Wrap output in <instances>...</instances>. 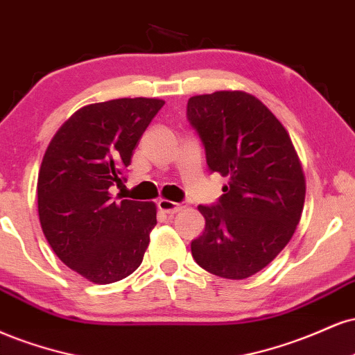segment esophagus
Returning <instances> with one entry per match:
<instances>
[{
	"instance_id": "esophagus-1",
	"label": "esophagus",
	"mask_w": 355,
	"mask_h": 355,
	"mask_svg": "<svg viewBox=\"0 0 355 355\" xmlns=\"http://www.w3.org/2000/svg\"><path fill=\"white\" fill-rule=\"evenodd\" d=\"M157 207H159L162 212H166V214H176V212H181L182 209H186V204L173 202V201H168V199H159Z\"/></svg>"
}]
</instances>
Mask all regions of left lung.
<instances>
[{
    "mask_svg": "<svg viewBox=\"0 0 355 355\" xmlns=\"http://www.w3.org/2000/svg\"><path fill=\"white\" fill-rule=\"evenodd\" d=\"M186 114L207 168L229 179L218 204L198 207L206 227L191 252L214 276L251 277L286 248L301 220V161L281 121L244 91L193 96Z\"/></svg>",
    "mask_w": 355,
    "mask_h": 355,
    "instance_id": "1",
    "label": "left lung"
}]
</instances>
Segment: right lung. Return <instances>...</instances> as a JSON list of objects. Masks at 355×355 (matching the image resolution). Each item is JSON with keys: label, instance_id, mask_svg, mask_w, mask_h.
Returning <instances> with one entry per match:
<instances>
[{"label": "right lung", "instance_id": "1", "mask_svg": "<svg viewBox=\"0 0 355 355\" xmlns=\"http://www.w3.org/2000/svg\"><path fill=\"white\" fill-rule=\"evenodd\" d=\"M156 98L87 104L66 121L37 174V212L56 256L94 284L139 268L156 226V204L112 198L137 141L157 111Z\"/></svg>", "mask_w": 355, "mask_h": 355}]
</instances>
